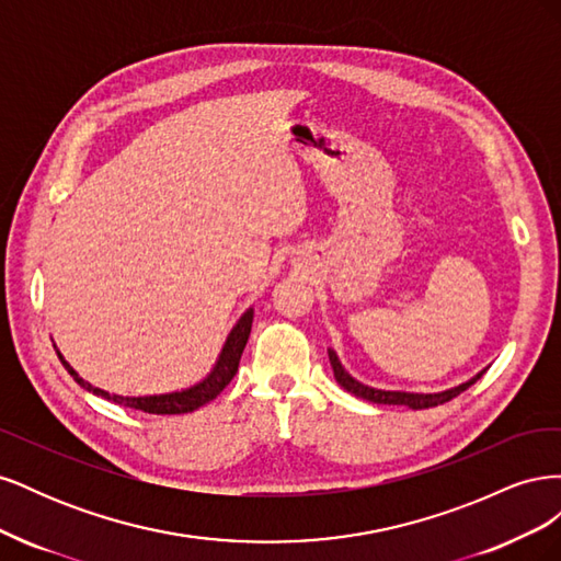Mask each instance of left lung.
Segmentation results:
<instances>
[{"instance_id": "obj_1", "label": "left lung", "mask_w": 561, "mask_h": 561, "mask_svg": "<svg viewBox=\"0 0 561 561\" xmlns=\"http://www.w3.org/2000/svg\"><path fill=\"white\" fill-rule=\"evenodd\" d=\"M328 355H330V363H332V369H334V379L339 381V386L346 388L348 393L358 396L363 400H369V402H377V404H404V407H412V410H428V407L445 404L451 398L461 396L466 388H470L474 381L482 377V371H480L478 377H472L470 381L456 386V388L443 390V393H400V390H379V388H369L360 381H355L348 375V371L342 367V363H339L336 353L332 348H328Z\"/></svg>"}]
</instances>
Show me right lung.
<instances>
[{
    "mask_svg": "<svg viewBox=\"0 0 561 561\" xmlns=\"http://www.w3.org/2000/svg\"><path fill=\"white\" fill-rule=\"evenodd\" d=\"M250 328H252V309H248L241 320L236 322V328L231 330V334L227 336V344L219 353V360L215 365V369L210 375L203 379L201 383L180 390V393H165V396H147V398H124V396H112L103 388H95L89 381H83L77 371L65 363L62 355L58 353L60 363L65 365V369L70 371L75 377V381L91 390V393L112 400L114 404H124L130 407V410H138V412H147V414H186V412H194L198 407H203L206 402L215 400L222 390L229 386V381L236 377V371H239V363H241V355L243 348L248 344V336H250Z\"/></svg>",
    "mask_w": 561,
    "mask_h": 561,
    "instance_id": "add662e5",
    "label": "right lung"
}]
</instances>
